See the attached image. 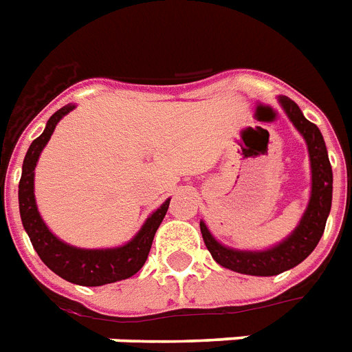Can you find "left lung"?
<instances>
[{"instance_id": "1", "label": "left lung", "mask_w": 352, "mask_h": 352, "mask_svg": "<svg viewBox=\"0 0 352 352\" xmlns=\"http://www.w3.org/2000/svg\"><path fill=\"white\" fill-rule=\"evenodd\" d=\"M281 106L287 111L296 129L303 135L309 146L312 168V192L307 212L301 217L300 225L292 232L289 239L279 243L270 250L263 252H243L226 248L212 237L206 225L201 223L204 245L212 257L221 267L230 268L234 272L248 274V276H276L289 268L300 265L322 239L327 215L333 203V170L329 162L327 148L316 124L307 120L294 100L287 96L279 98Z\"/></svg>"}]
</instances>
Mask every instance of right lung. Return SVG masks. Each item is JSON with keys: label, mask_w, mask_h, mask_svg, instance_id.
I'll return each mask as SVG.
<instances>
[{"label": "right lung", "mask_w": 352, "mask_h": 352, "mask_svg": "<svg viewBox=\"0 0 352 352\" xmlns=\"http://www.w3.org/2000/svg\"><path fill=\"white\" fill-rule=\"evenodd\" d=\"M74 106H65L58 109L49 120H47L45 131L40 137L32 140L29 151L25 155L23 170L19 179V215L21 223L30 237V243L38 252V256L52 272L60 278L67 279L71 283L84 285V287H100L106 283H115L120 279L131 278L137 274L148 259L149 248L153 243L155 232L164 219L170 199L160 206L157 212L149 215L135 237L127 245L118 248H107V250H84L74 248L54 237L41 221L34 201V168L40 157L41 149L49 142L54 127L62 117L69 111H73Z\"/></svg>", "instance_id": "obj_1"}]
</instances>
